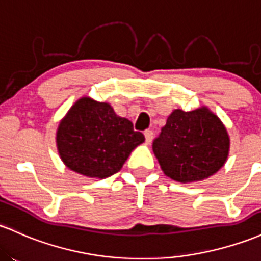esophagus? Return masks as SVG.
<instances>
[{"label": "esophagus", "instance_id": "1", "mask_svg": "<svg viewBox=\"0 0 261 261\" xmlns=\"http://www.w3.org/2000/svg\"><path fill=\"white\" fill-rule=\"evenodd\" d=\"M145 139H146V142H148L150 144L151 141H152L153 139V133L151 130H146L145 131Z\"/></svg>", "mask_w": 261, "mask_h": 261}]
</instances>
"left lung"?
<instances>
[{
    "label": "left lung",
    "instance_id": "8db88e82",
    "mask_svg": "<svg viewBox=\"0 0 261 261\" xmlns=\"http://www.w3.org/2000/svg\"><path fill=\"white\" fill-rule=\"evenodd\" d=\"M229 145L219 117L202 107L193 111L173 110L152 150L166 176L190 183L218 172L228 159Z\"/></svg>",
    "mask_w": 261,
    "mask_h": 261
}]
</instances>
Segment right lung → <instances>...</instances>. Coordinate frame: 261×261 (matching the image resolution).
I'll return each instance as SVG.
<instances>
[{"mask_svg": "<svg viewBox=\"0 0 261 261\" xmlns=\"http://www.w3.org/2000/svg\"><path fill=\"white\" fill-rule=\"evenodd\" d=\"M145 141L130 120L108 102L84 96L69 109L57 130V147L68 168L90 178L119 172L131 151Z\"/></svg>", "mask_w": 261, "mask_h": 261, "instance_id": "obj_1", "label": "right lung"}]
</instances>
